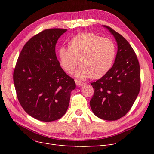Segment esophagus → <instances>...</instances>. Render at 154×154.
Here are the masks:
<instances>
[{"instance_id": "esophagus-1", "label": "esophagus", "mask_w": 154, "mask_h": 154, "mask_svg": "<svg viewBox=\"0 0 154 154\" xmlns=\"http://www.w3.org/2000/svg\"><path fill=\"white\" fill-rule=\"evenodd\" d=\"M75 82H76V85L78 87H82V86H83V85H85V83H83V82H81L80 80H76Z\"/></svg>"}]
</instances>
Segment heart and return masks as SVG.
I'll return each mask as SVG.
<instances>
[{
  "instance_id": "b5f03b06",
  "label": "heart",
  "mask_w": 154,
  "mask_h": 154,
  "mask_svg": "<svg viewBox=\"0 0 154 154\" xmlns=\"http://www.w3.org/2000/svg\"><path fill=\"white\" fill-rule=\"evenodd\" d=\"M116 48L112 40L102 38L92 32L81 33L70 42V46H62L58 51L60 64L65 71L72 73L82 63L76 76L82 79L100 78L112 66Z\"/></svg>"
}]
</instances>
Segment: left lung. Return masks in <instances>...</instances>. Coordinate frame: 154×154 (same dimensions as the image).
Segmentation results:
<instances>
[{
    "instance_id": "obj_1",
    "label": "left lung",
    "mask_w": 154,
    "mask_h": 154,
    "mask_svg": "<svg viewBox=\"0 0 154 154\" xmlns=\"http://www.w3.org/2000/svg\"><path fill=\"white\" fill-rule=\"evenodd\" d=\"M117 42L118 52L113 66L98 80L91 84L94 95L91 108L97 117L115 121L131 109L140 91V67L134 49L123 36L103 26Z\"/></svg>"
}]
</instances>
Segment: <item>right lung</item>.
<instances>
[{"mask_svg":"<svg viewBox=\"0 0 154 154\" xmlns=\"http://www.w3.org/2000/svg\"><path fill=\"white\" fill-rule=\"evenodd\" d=\"M66 29H45L23 47L13 72L18 101L31 117L49 122L61 118L69 105L74 79L60 67L55 52Z\"/></svg>","mask_w":154,"mask_h":154,"instance_id":"1","label":"right lung"}]
</instances>
